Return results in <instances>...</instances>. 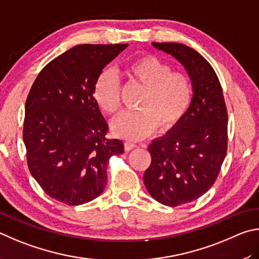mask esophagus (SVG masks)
<instances>
[{"instance_id": "34e87169", "label": "esophagus", "mask_w": 259, "mask_h": 259, "mask_svg": "<svg viewBox=\"0 0 259 259\" xmlns=\"http://www.w3.org/2000/svg\"><path fill=\"white\" fill-rule=\"evenodd\" d=\"M135 147H137V144H134V143H131V142H125V143H124L125 151H131V150H132V149H134Z\"/></svg>"}]
</instances>
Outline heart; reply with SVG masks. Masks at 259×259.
<instances>
[{"mask_svg": "<svg viewBox=\"0 0 259 259\" xmlns=\"http://www.w3.org/2000/svg\"><path fill=\"white\" fill-rule=\"evenodd\" d=\"M124 75L133 83L142 86L140 110L127 112L112 122L116 137L139 141L159 128L160 132L173 130L183 119L192 100V85L188 75L170 71L168 63L150 54L139 57L125 66ZM94 100L103 112L110 116L121 108L120 85L110 71L98 77L93 90Z\"/></svg>", "mask_w": 259, "mask_h": 259, "instance_id": "heart-1", "label": "heart"}]
</instances>
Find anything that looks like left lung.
I'll use <instances>...</instances> for the list:
<instances>
[{
	"instance_id": "left-lung-1",
	"label": "left lung",
	"mask_w": 259,
	"mask_h": 259,
	"mask_svg": "<svg viewBox=\"0 0 259 259\" xmlns=\"http://www.w3.org/2000/svg\"><path fill=\"white\" fill-rule=\"evenodd\" d=\"M182 65L193 95L183 119L148 150L151 164L143 176L150 196L165 206L191 202L209 190L228 150V110L222 86L210 63L180 43H152Z\"/></svg>"
}]
</instances>
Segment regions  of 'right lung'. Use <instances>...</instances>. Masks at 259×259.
Here are the masks:
<instances>
[{
	"label": "right lung",
	"mask_w": 259,
	"mask_h": 259,
	"mask_svg": "<svg viewBox=\"0 0 259 259\" xmlns=\"http://www.w3.org/2000/svg\"><path fill=\"white\" fill-rule=\"evenodd\" d=\"M127 44H81L53 59L36 77L25 106L24 143L29 171L43 191L69 206L99 197L107 166L124 152L107 138L95 102L98 77Z\"/></svg>",
	"instance_id": "1"
}]
</instances>
